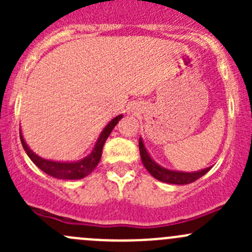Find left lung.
<instances>
[{
	"instance_id": "left-lung-1",
	"label": "left lung",
	"mask_w": 252,
	"mask_h": 252,
	"mask_svg": "<svg viewBox=\"0 0 252 252\" xmlns=\"http://www.w3.org/2000/svg\"><path fill=\"white\" fill-rule=\"evenodd\" d=\"M139 150H140V156L144 167L147 169V172H149L152 177L156 178L159 182L178 185L189 184V183H192L195 182V180L199 179V178H201L202 175H205L211 168H212V167H207V168L200 169V171L196 172H182L164 168V167L159 166V164L150 156L149 151L146 150L144 141H142V138L139 139Z\"/></svg>"
}]
</instances>
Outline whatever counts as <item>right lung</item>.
<instances>
[{
    "mask_svg": "<svg viewBox=\"0 0 252 252\" xmlns=\"http://www.w3.org/2000/svg\"><path fill=\"white\" fill-rule=\"evenodd\" d=\"M122 118H123V114H119V116L114 117L111 122H108L107 126L103 128V130L98 135L97 140L95 142V146L91 150L90 154L84 157V158L78 159V161H53V159H47L39 156L28 146L22 134V130H20V141H22L23 149L27 152L29 158L46 174L53 178H57V179H81V178L90 174L96 168V166L100 162L101 156H102L103 145H105L114 126L118 124V122Z\"/></svg>",
    "mask_w": 252,
    "mask_h": 252,
    "instance_id": "add662e5",
    "label": "right lung"
}]
</instances>
